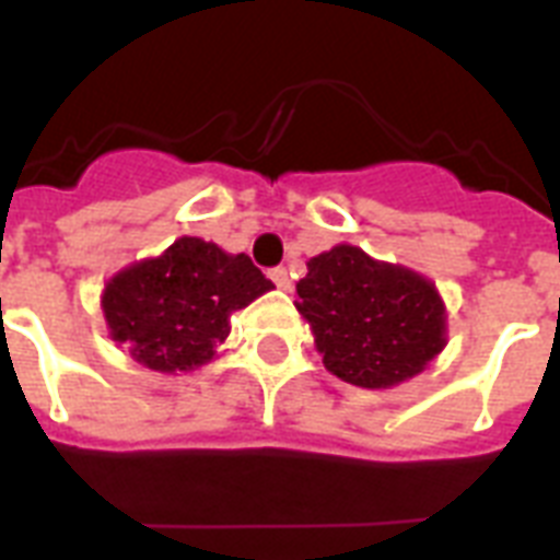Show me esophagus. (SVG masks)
Here are the masks:
<instances>
[{"mask_svg":"<svg viewBox=\"0 0 560 560\" xmlns=\"http://www.w3.org/2000/svg\"><path fill=\"white\" fill-rule=\"evenodd\" d=\"M270 279L279 290H290V276H288V270H284V267H276V270H270Z\"/></svg>","mask_w":560,"mask_h":560,"instance_id":"34e87169","label":"esophagus"}]
</instances>
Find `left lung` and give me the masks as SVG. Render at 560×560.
<instances>
[{"label":"left lung","mask_w":560,"mask_h":560,"mask_svg":"<svg viewBox=\"0 0 560 560\" xmlns=\"http://www.w3.org/2000/svg\"><path fill=\"white\" fill-rule=\"evenodd\" d=\"M296 293L325 369L351 386L392 389L447 346V311L433 281L360 246L314 255Z\"/></svg>","instance_id":"left-lung-1"}]
</instances>
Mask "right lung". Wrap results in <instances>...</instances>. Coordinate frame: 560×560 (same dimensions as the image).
Wrapping results in <instances>:
<instances>
[{"instance_id":"obj_1","label":"right lung","mask_w":560,"mask_h":560,"mask_svg":"<svg viewBox=\"0 0 560 560\" xmlns=\"http://www.w3.org/2000/svg\"><path fill=\"white\" fill-rule=\"evenodd\" d=\"M272 290L244 253L183 235L162 255L133 261L104 284L109 340L153 372H194L214 360L232 314Z\"/></svg>"}]
</instances>
